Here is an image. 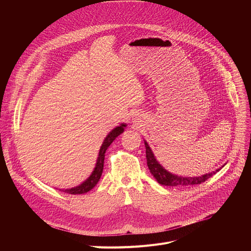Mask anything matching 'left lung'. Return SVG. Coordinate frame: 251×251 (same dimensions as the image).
Masks as SVG:
<instances>
[{"instance_id": "obj_1", "label": "left lung", "mask_w": 251, "mask_h": 251, "mask_svg": "<svg viewBox=\"0 0 251 251\" xmlns=\"http://www.w3.org/2000/svg\"><path fill=\"white\" fill-rule=\"evenodd\" d=\"M144 146H146V151H147V161H148V166L151 171V173L152 176L156 179V181L159 182L162 185L165 186H175V187H188L195 185V184H201L208 178L215 175L217 172H219L220 169H217L214 172L207 173L205 175H201L199 177H182V176H177L172 173L168 172L164 167L161 166V164L156 161L154 154L152 153L149 143L144 140Z\"/></svg>"}]
</instances>
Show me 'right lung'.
<instances>
[{
    "mask_svg": "<svg viewBox=\"0 0 251 251\" xmlns=\"http://www.w3.org/2000/svg\"><path fill=\"white\" fill-rule=\"evenodd\" d=\"M126 127L125 123H122L120 126H118L116 128H114L111 132L107 135V137L104 138L100 152H99V157L97 160V164L95 167L94 172L91 173V175L82 183L80 185H78L76 187L70 188V189H60V191H64L66 193H69V194H83L88 192L89 190H91L94 188L98 182L100 181V178L102 174V170H103V161H104V153L105 151L108 150V148L111 146V143L119 136L121 133H123L124 128Z\"/></svg>",
    "mask_w": 251,
    "mask_h": 251,
    "instance_id": "right-lung-1",
    "label": "right lung"
}]
</instances>
